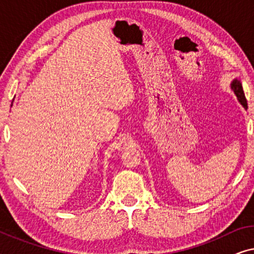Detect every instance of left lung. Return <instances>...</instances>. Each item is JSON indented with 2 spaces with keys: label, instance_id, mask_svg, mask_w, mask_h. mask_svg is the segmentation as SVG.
I'll list each match as a JSON object with an SVG mask.
<instances>
[{
  "label": "left lung",
  "instance_id": "8db88e82",
  "mask_svg": "<svg viewBox=\"0 0 254 254\" xmlns=\"http://www.w3.org/2000/svg\"><path fill=\"white\" fill-rule=\"evenodd\" d=\"M231 89L234 90L236 96H237V98L239 102L243 106L245 107V109H248V102H246V98H245V95H244V91H243V86H242V83L238 81V79H235L234 82H232L231 84Z\"/></svg>",
  "mask_w": 254,
  "mask_h": 254
}]
</instances>
